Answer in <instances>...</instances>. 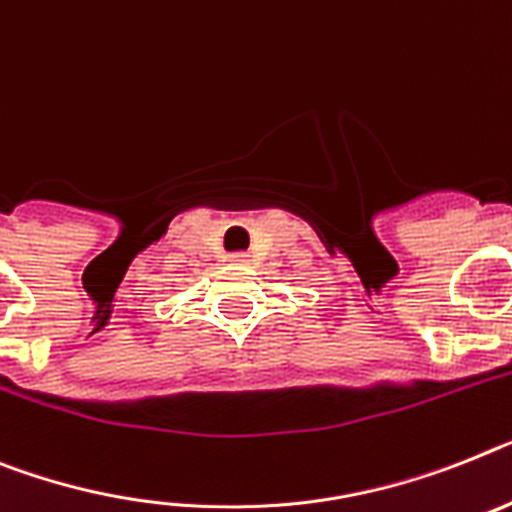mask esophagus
I'll return each mask as SVG.
<instances>
[{"label": "esophagus", "instance_id": "34e87169", "mask_svg": "<svg viewBox=\"0 0 512 512\" xmlns=\"http://www.w3.org/2000/svg\"><path fill=\"white\" fill-rule=\"evenodd\" d=\"M247 257L249 255H244V252H236V255H229V260L231 263H247Z\"/></svg>", "mask_w": 512, "mask_h": 512}]
</instances>
